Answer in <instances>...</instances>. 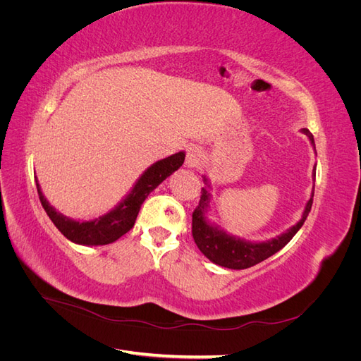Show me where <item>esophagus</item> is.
<instances>
[{
    "label": "esophagus",
    "mask_w": 361,
    "mask_h": 361,
    "mask_svg": "<svg viewBox=\"0 0 361 361\" xmlns=\"http://www.w3.org/2000/svg\"><path fill=\"white\" fill-rule=\"evenodd\" d=\"M204 162V154L199 146H190L187 150V166L190 169H197Z\"/></svg>",
    "instance_id": "esophagus-1"
}]
</instances>
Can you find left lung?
Returning a JSON list of instances; mask_svg holds the SVG:
<instances>
[{
	"instance_id": "left-lung-1",
	"label": "left lung",
	"mask_w": 361,
	"mask_h": 361,
	"mask_svg": "<svg viewBox=\"0 0 361 361\" xmlns=\"http://www.w3.org/2000/svg\"><path fill=\"white\" fill-rule=\"evenodd\" d=\"M301 133L307 135L310 140V145L314 149V140L310 134L309 129L302 128ZM316 176V164L313 167L312 178L314 180ZM203 182L206 187L202 188V197L199 202V206L195 207L192 214V238L194 243L197 244L202 253L209 259L212 264L220 265L228 269H245L253 267L259 262L268 259L269 256L276 255L285 247L290 239L297 235V232L302 227L305 218H307L312 203H313V194H314V185L312 190V195L309 202L305 203L304 211L301 215V220L289 227L286 232L281 235L271 238L268 241H248V239L235 236L232 233H227L221 226L215 223H211L209 212H211V203H212V194H211V183L206 176H203Z\"/></svg>"
}]
</instances>
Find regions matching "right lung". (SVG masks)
Wrapping results in <instances>:
<instances>
[{"label": "right lung", "instance_id": "obj_1", "mask_svg": "<svg viewBox=\"0 0 361 361\" xmlns=\"http://www.w3.org/2000/svg\"><path fill=\"white\" fill-rule=\"evenodd\" d=\"M185 161V152L180 150L167 158L159 159L147 167L143 174L137 179L134 187L120 200L111 211L93 218V220H73V218L63 215L56 207L51 206L42 192L39 180L36 178V187L43 209L51 218L59 231L66 236L69 241L78 245H106L111 244L120 236L128 233L134 227L137 215L147 195L154 191L158 185L166 180L170 174L176 171Z\"/></svg>", "mask_w": 361, "mask_h": 361}]
</instances>
